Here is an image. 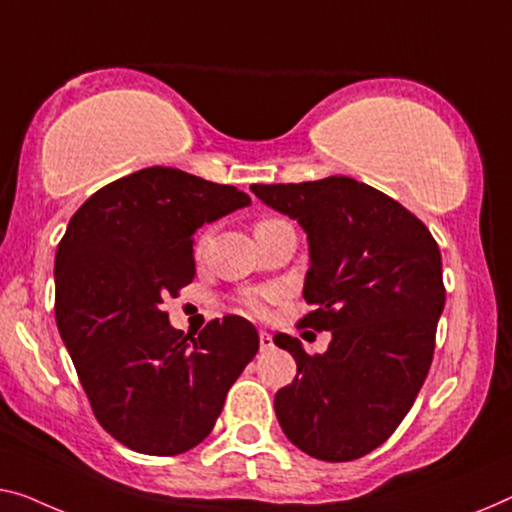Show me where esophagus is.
<instances>
[{
    "mask_svg": "<svg viewBox=\"0 0 512 512\" xmlns=\"http://www.w3.org/2000/svg\"><path fill=\"white\" fill-rule=\"evenodd\" d=\"M259 349H262V352H269V349H273V338H271V333L259 331Z\"/></svg>",
    "mask_w": 512,
    "mask_h": 512,
    "instance_id": "esophagus-1",
    "label": "esophagus"
}]
</instances>
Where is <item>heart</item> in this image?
Returning <instances> with one entry per match:
<instances>
[{"label":"heart","instance_id":"1","mask_svg":"<svg viewBox=\"0 0 512 512\" xmlns=\"http://www.w3.org/2000/svg\"><path fill=\"white\" fill-rule=\"evenodd\" d=\"M280 223H285V220H280V218H262V220H257L255 232L266 230V227H273V225H280ZM207 239H209V234L204 232L200 239H197V250L204 248V243H207ZM276 299H278V289L266 287V289H250V292H246V294L241 296V303L246 305L250 312H255V315H264L266 305H269L271 301H276Z\"/></svg>","mask_w":512,"mask_h":512}]
</instances>
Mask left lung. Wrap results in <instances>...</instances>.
<instances>
[{
    "label": "left lung",
    "instance_id": "left-lung-1",
    "mask_svg": "<svg viewBox=\"0 0 512 512\" xmlns=\"http://www.w3.org/2000/svg\"><path fill=\"white\" fill-rule=\"evenodd\" d=\"M250 190L308 234L303 299L315 310L299 326L331 331L315 356L292 335L273 338L296 361L276 393L278 423L317 460H358L391 437L430 370L446 303L439 246L414 213L356 179Z\"/></svg>",
    "mask_w": 512,
    "mask_h": 512
}]
</instances>
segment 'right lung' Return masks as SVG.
Returning <instances> with one entry per match:
<instances>
[{
  "mask_svg": "<svg viewBox=\"0 0 512 512\" xmlns=\"http://www.w3.org/2000/svg\"><path fill=\"white\" fill-rule=\"evenodd\" d=\"M250 204L234 186L147 167L96 190L55 257V317L105 432L144 455H179L209 437L259 335L213 319L183 335L160 310L195 278L193 234Z\"/></svg>",
  "mask_w": 512,
  "mask_h": 512,
  "instance_id": "1",
  "label": "right lung"
}]
</instances>
